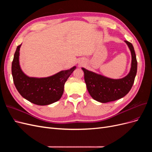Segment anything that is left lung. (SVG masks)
Returning a JSON list of instances; mask_svg holds the SVG:
<instances>
[{"label": "left lung", "mask_w": 152, "mask_h": 152, "mask_svg": "<svg viewBox=\"0 0 152 152\" xmlns=\"http://www.w3.org/2000/svg\"><path fill=\"white\" fill-rule=\"evenodd\" d=\"M129 48L131 56V67L129 73L120 79H113L101 75L82 68L84 73L87 89L91 97L101 103H108L125 96L132 88L137 73V59L132 44L125 40Z\"/></svg>", "instance_id": "1"}]
</instances>
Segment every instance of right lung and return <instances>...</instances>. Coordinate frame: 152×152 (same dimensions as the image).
Listing matches in <instances>:
<instances>
[{"instance_id":"right-lung-1","label":"right lung","mask_w":152,"mask_h":152,"mask_svg":"<svg viewBox=\"0 0 152 152\" xmlns=\"http://www.w3.org/2000/svg\"><path fill=\"white\" fill-rule=\"evenodd\" d=\"M21 45L17 47L12 62V75L16 89L22 97L35 104L48 105L57 102L63 95L66 81L76 66L48 77H29L23 72L20 66Z\"/></svg>"}]
</instances>
